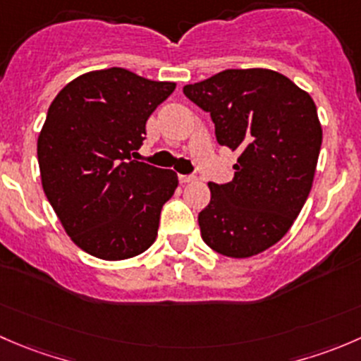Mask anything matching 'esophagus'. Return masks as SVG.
I'll use <instances>...</instances> for the list:
<instances>
[{"label": "esophagus", "mask_w": 361, "mask_h": 361, "mask_svg": "<svg viewBox=\"0 0 361 361\" xmlns=\"http://www.w3.org/2000/svg\"><path fill=\"white\" fill-rule=\"evenodd\" d=\"M178 178H180L181 183H194V181L197 180V178H195L194 174H180V176H178Z\"/></svg>", "instance_id": "1"}]
</instances>
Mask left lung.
Segmentation results:
<instances>
[{"instance_id": "left-lung-1", "label": "left lung", "mask_w": 361, "mask_h": 361, "mask_svg": "<svg viewBox=\"0 0 361 361\" xmlns=\"http://www.w3.org/2000/svg\"><path fill=\"white\" fill-rule=\"evenodd\" d=\"M209 113L219 145L240 153L229 183H208L201 236L227 257H250L277 243L312 188L323 130L310 95L266 68H231L187 84Z\"/></svg>"}]
</instances>
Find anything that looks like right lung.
Masks as SVG:
<instances>
[{
  "label": "right lung",
  "mask_w": 361,
  "mask_h": 361,
  "mask_svg": "<svg viewBox=\"0 0 361 361\" xmlns=\"http://www.w3.org/2000/svg\"><path fill=\"white\" fill-rule=\"evenodd\" d=\"M174 82L95 70L66 84L38 135L42 187L77 247L106 261L152 247L178 174L132 160Z\"/></svg>",
  "instance_id": "add662e5"
}]
</instances>
